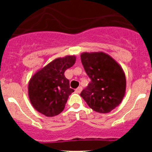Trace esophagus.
<instances>
[{"mask_svg":"<svg viewBox=\"0 0 152 152\" xmlns=\"http://www.w3.org/2000/svg\"><path fill=\"white\" fill-rule=\"evenodd\" d=\"M81 91H82V87H78V88H77V89L75 90V92L77 93V94H80V92H81Z\"/></svg>","mask_w":152,"mask_h":152,"instance_id":"obj_1","label":"esophagus"}]
</instances>
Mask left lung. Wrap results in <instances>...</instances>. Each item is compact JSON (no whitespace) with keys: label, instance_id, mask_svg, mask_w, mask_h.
Listing matches in <instances>:
<instances>
[{"label":"left lung","instance_id":"1","mask_svg":"<svg viewBox=\"0 0 152 152\" xmlns=\"http://www.w3.org/2000/svg\"><path fill=\"white\" fill-rule=\"evenodd\" d=\"M81 63L91 79L80 96L92 110L107 113L123 100L126 91V76L113 58L103 52H84Z\"/></svg>","mask_w":152,"mask_h":152}]
</instances>
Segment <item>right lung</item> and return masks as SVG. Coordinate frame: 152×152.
<instances>
[{"instance_id": "right-lung-1", "label": "right lung", "mask_w": 152, "mask_h": 152, "mask_svg": "<svg viewBox=\"0 0 152 152\" xmlns=\"http://www.w3.org/2000/svg\"><path fill=\"white\" fill-rule=\"evenodd\" d=\"M75 60L74 56L56 58L32 77L28 88L29 97L38 112L46 116L62 112L68 96L75 91L70 88L64 72L73 66Z\"/></svg>"}]
</instances>
